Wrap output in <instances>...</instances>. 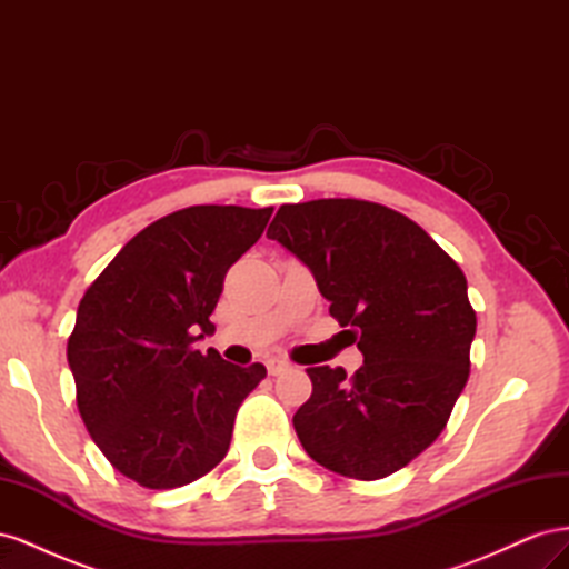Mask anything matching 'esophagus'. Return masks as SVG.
Returning <instances> with one entry per match:
<instances>
[{"mask_svg": "<svg viewBox=\"0 0 569 569\" xmlns=\"http://www.w3.org/2000/svg\"><path fill=\"white\" fill-rule=\"evenodd\" d=\"M266 368H268L270 375H282V372H287L291 366L287 363V360H282V358H270V360H266Z\"/></svg>", "mask_w": 569, "mask_h": 569, "instance_id": "obj_1", "label": "esophagus"}]
</instances>
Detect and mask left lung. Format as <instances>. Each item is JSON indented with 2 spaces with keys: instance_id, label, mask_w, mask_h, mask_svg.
Masks as SVG:
<instances>
[{
  "instance_id": "left-lung-1",
  "label": "left lung",
  "mask_w": 569,
  "mask_h": 569,
  "mask_svg": "<svg viewBox=\"0 0 569 569\" xmlns=\"http://www.w3.org/2000/svg\"><path fill=\"white\" fill-rule=\"evenodd\" d=\"M268 237L311 270L366 358L353 377L306 370L313 393L295 416L306 453L353 479L406 468L468 382L477 318L462 270L410 218L358 199L280 206Z\"/></svg>"
}]
</instances>
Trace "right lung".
I'll use <instances>...</instances> for the list:
<instances>
[{"instance_id": "add662e5", "label": "right lung", "mask_w": 569, "mask_h": 569, "mask_svg": "<svg viewBox=\"0 0 569 569\" xmlns=\"http://www.w3.org/2000/svg\"><path fill=\"white\" fill-rule=\"evenodd\" d=\"M272 209L189 206L151 222L84 291L68 339L78 410L113 468L176 489L226 458L237 408L266 368L232 366L194 343L228 268L263 234Z\"/></svg>"}]
</instances>
